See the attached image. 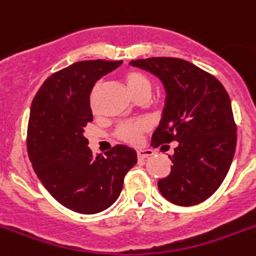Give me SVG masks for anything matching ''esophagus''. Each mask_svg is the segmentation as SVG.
Wrapping results in <instances>:
<instances>
[{
  "instance_id": "esophagus-1",
  "label": "esophagus",
  "mask_w": 256,
  "mask_h": 256,
  "mask_svg": "<svg viewBox=\"0 0 256 256\" xmlns=\"http://www.w3.org/2000/svg\"><path fill=\"white\" fill-rule=\"evenodd\" d=\"M152 149H139L138 150V156L139 158H148L152 156Z\"/></svg>"
}]
</instances>
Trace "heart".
I'll use <instances>...</instances> for the list:
<instances>
[{"mask_svg": "<svg viewBox=\"0 0 256 256\" xmlns=\"http://www.w3.org/2000/svg\"><path fill=\"white\" fill-rule=\"evenodd\" d=\"M125 80L130 90L131 94H135L140 90H149L150 92V82L144 74L138 70H128L125 74ZM90 104L94 106V93L90 96ZM148 130V124L145 121H136V122H126L118 126L116 131V135L118 139L128 144H138L142 140V135L144 131Z\"/></svg>", "mask_w": 256, "mask_h": 256, "instance_id": "heart-1", "label": "heart"}]
</instances>
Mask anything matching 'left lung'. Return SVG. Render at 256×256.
Wrapping results in <instances>:
<instances>
[{
	"label": "left lung",
	"mask_w": 256,
	"mask_h": 256,
	"mask_svg": "<svg viewBox=\"0 0 256 256\" xmlns=\"http://www.w3.org/2000/svg\"><path fill=\"white\" fill-rule=\"evenodd\" d=\"M160 80L166 90L162 120L152 146L176 142L170 173L158 180L162 196L178 206H194L224 182L236 149L230 97L210 73L178 58L131 60Z\"/></svg>",
	"instance_id": "left-lung-1"
}]
</instances>
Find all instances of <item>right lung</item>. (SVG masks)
Segmentation results:
<instances>
[{
	"mask_svg": "<svg viewBox=\"0 0 256 256\" xmlns=\"http://www.w3.org/2000/svg\"><path fill=\"white\" fill-rule=\"evenodd\" d=\"M122 62L83 60L50 76L31 104L28 152L38 178L66 208L83 214L114 204L136 152L116 145L93 155L84 128L93 121L90 94L96 82Z\"/></svg>",
	"mask_w": 256,
	"mask_h": 256,
	"instance_id": "right-lung-1",
	"label": "right lung"
}]
</instances>
